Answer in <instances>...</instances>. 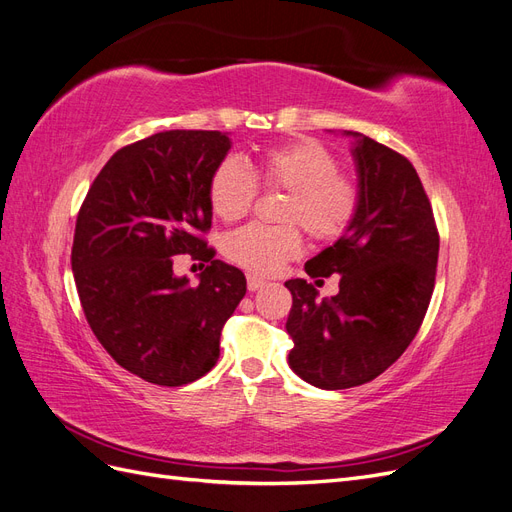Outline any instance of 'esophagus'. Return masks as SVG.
<instances>
[{
    "instance_id": "obj_1",
    "label": "esophagus",
    "mask_w": 512,
    "mask_h": 512,
    "mask_svg": "<svg viewBox=\"0 0 512 512\" xmlns=\"http://www.w3.org/2000/svg\"><path fill=\"white\" fill-rule=\"evenodd\" d=\"M267 286V280H262V277L258 275H247V288H250L252 292L265 288Z\"/></svg>"
}]
</instances>
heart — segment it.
<instances>
[{"mask_svg": "<svg viewBox=\"0 0 512 512\" xmlns=\"http://www.w3.org/2000/svg\"><path fill=\"white\" fill-rule=\"evenodd\" d=\"M337 170V158L312 138L262 151L254 170L235 158L222 160L209 179V205L224 222L250 213L258 196L256 179L265 190L288 192L280 211L286 224H250L230 232L224 241L226 256L247 271L269 275L301 254L299 226L320 243L342 239L359 215L361 190Z\"/></svg>", "mask_w": 512, "mask_h": 512, "instance_id": "b5f03b06", "label": "heart"}]
</instances>
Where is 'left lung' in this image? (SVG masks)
I'll return each instance as SVG.
<instances>
[{"label": "left lung", "instance_id": "left-lung-1", "mask_svg": "<svg viewBox=\"0 0 512 512\" xmlns=\"http://www.w3.org/2000/svg\"><path fill=\"white\" fill-rule=\"evenodd\" d=\"M352 149L361 209L342 239L305 262L309 277L342 275L339 292L316 301L305 280H288L286 331L294 374L339 391L378 378L410 346L427 314L440 235L414 166L359 132Z\"/></svg>", "mask_w": 512, "mask_h": 512}]
</instances>
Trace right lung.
<instances>
[{
	"label": "right lung",
	"instance_id": "1",
	"mask_svg": "<svg viewBox=\"0 0 512 512\" xmlns=\"http://www.w3.org/2000/svg\"><path fill=\"white\" fill-rule=\"evenodd\" d=\"M228 149L218 130H168L121 147L76 218L70 260L89 327L117 365L151 384L205 376L245 297V275L205 241L209 179ZM179 253L208 262L196 287L172 273Z\"/></svg>",
	"mask_w": 512,
	"mask_h": 512
}]
</instances>
